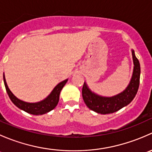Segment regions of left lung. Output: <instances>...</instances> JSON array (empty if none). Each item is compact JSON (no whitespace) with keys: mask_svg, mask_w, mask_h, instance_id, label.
Masks as SVG:
<instances>
[{"mask_svg":"<svg viewBox=\"0 0 152 152\" xmlns=\"http://www.w3.org/2000/svg\"><path fill=\"white\" fill-rule=\"evenodd\" d=\"M132 54L134 63L132 76L129 85L122 93L113 97H104L92 92L87 87V84L85 82L84 83L82 97L89 109L100 114H110L126 107L134 99L140 85V62L134 54V50H132Z\"/></svg>","mask_w":152,"mask_h":152,"instance_id":"obj_1","label":"left lung"}]
</instances>
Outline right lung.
Masks as SVG:
<instances>
[{"label": "right lung", "mask_w": 152, "mask_h": 152, "mask_svg": "<svg viewBox=\"0 0 152 152\" xmlns=\"http://www.w3.org/2000/svg\"><path fill=\"white\" fill-rule=\"evenodd\" d=\"M4 82L6 90H7V93L9 95V97H10L11 101L13 102L14 104L17 106L18 108L26 112V113H30V114L32 115H43L51 111L52 110H53L56 107L59 100V94H60L61 90H62V89L63 88V87L66 84L67 79H65V80L62 81V82L58 84L53 88V90H52L51 93H50V95L48 96L46 99H45L44 100L41 101L39 102H37V103H28V102H25L23 101L18 99L11 92L10 88L8 87L7 82H6L4 73Z\"/></svg>", "instance_id": "obj_1"}]
</instances>
